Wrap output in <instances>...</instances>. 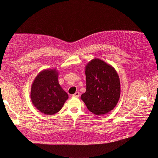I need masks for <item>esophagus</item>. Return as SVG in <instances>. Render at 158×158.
<instances>
[{"instance_id": "esophagus-1", "label": "esophagus", "mask_w": 158, "mask_h": 158, "mask_svg": "<svg viewBox=\"0 0 158 158\" xmlns=\"http://www.w3.org/2000/svg\"><path fill=\"white\" fill-rule=\"evenodd\" d=\"M79 95H80V93L77 91V92H76L74 94H72V97H79Z\"/></svg>"}]
</instances>
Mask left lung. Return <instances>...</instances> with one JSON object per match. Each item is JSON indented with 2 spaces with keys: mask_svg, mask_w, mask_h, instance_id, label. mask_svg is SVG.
<instances>
[{
  "mask_svg": "<svg viewBox=\"0 0 158 158\" xmlns=\"http://www.w3.org/2000/svg\"><path fill=\"white\" fill-rule=\"evenodd\" d=\"M85 74L86 91L81 94V100L94 114L109 112L120 97V81L116 70L104 61L94 58L86 66Z\"/></svg>",
  "mask_w": 158,
  "mask_h": 158,
  "instance_id": "1",
  "label": "left lung"
}]
</instances>
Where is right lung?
Returning <instances> with one entry per match:
<instances>
[{"label": "right lung", "instance_id": "1", "mask_svg": "<svg viewBox=\"0 0 158 158\" xmlns=\"http://www.w3.org/2000/svg\"><path fill=\"white\" fill-rule=\"evenodd\" d=\"M30 98L36 109L43 114L53 115L61 109L69 96L60 85L55 69L39 73L31 85Z\"/></svg>", "mask_w": 158, "mask_h": 158}]
</instances>
